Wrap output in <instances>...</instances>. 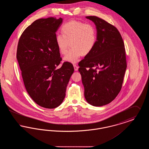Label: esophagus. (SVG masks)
Here are the masks:
<instances>
[{"label": "esophagus", "mask_w": 149, "mask_h": 149, "mask_svg": "<svg viewBox=\"0 0 149 149\" xmlns=\"http://www.w3.org/2000/svg\"><path fill=\"white\" fill-rule=\"evenodd\" d=\"M74 70H75V71H77V70H78L79 67H78V66H77V65L74 64Z\"/></svg>", "instance_id": "34e87169"}]
</instances>
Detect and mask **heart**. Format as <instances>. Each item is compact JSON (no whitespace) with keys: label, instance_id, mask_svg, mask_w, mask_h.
Here are the masks:
<instances>
[{"label":"heart","instance_id":"heart-1","mask_svg":"<svg viewBox=\"0 0 149 149\" xmlns=\"http://www.w3.org/2000/svg\"><path fill=\"white\" fill-rule=\"evenodd\" d=\"M63 34H57L56 42L60 52L65 55L64 60L75 64L81 55H88L94 49L97 42L95 27L91 23L78 21L66 22L61 27Z\"/></svg>","mask_w":149,"mask_h":149}]
</instances>
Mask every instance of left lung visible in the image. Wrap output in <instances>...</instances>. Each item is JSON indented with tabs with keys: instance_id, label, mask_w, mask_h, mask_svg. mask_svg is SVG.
Instances as JSON below:
<instances>
[{
	"instance_id": "left-lung-1",
	"label": "left lung",
	"mask_w": 149,
	"mask_h": 149,
	"mask_svg": "<svg viewBox=\"0 0 149 149\" xmlns=\"http://www.w3.org/2000/svg\"><path fill=\"white\" fill-rule=\"evenodd\" d=\"M96 26L93 50L80 61L79 71L88 103L100 107L111 103L120 92L127 68L125 45L114 26L96 16H87Z\"/></svg>"
}]
</instances>
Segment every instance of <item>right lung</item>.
Listing matches in <instances>:
<instances>
[{"label":"right lung","mask_w":149,"mask_h":149,"mask_svg":"<svg viewBox=\"0 0 149 149\" xmlns=\"http://www.w3.org/2000/svg\"><path fill=\"white\" fill-rule=\"evenodd\" d=\"M62 22L61 18L36 20L23 31L17 46V58L27 92L36 103L49 109L62 103L74 71L69 62L56 69L62 58L56 32Z\"/></svg>","instance_id":"1"}]
</instances>
